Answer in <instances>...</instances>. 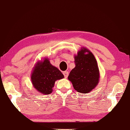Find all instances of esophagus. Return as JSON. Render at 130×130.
<instances>
[{"instance_id":"esophagus-1","label":"esophagus","mask_w":130,"mask_h":130,"mask_svg":"<svg viewBox=\"0 0 130 130\" xmlns=\"http://www.w3.org/2000/svg\"><path fill=\"white\" fill-rule=\"evenodd\" d=\"M63 74L64 76V77H65V78H67L68 75H69V72H68V71H63Z\"/></svg>"}]
</instances>
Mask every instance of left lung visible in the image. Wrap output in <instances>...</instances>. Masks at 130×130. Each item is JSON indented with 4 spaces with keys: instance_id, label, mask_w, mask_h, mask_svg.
Here are the masks:
<instances>
[{
    "instance_id": "left-lung-1",
    "label": "left lung",
    "mask_w": 130,
    "mask_h": 130,
    "mask_svg": "<svg viewBox=\"0 0 130 130\" xmlns=\"http://www.w3.org/2000/svg\"><path fill=\"white\" fill-rule=\"evenodd\" d=\"M85 52L89 53L85 54ZM75 67L70 73L68 78L75 90L87 93L94 89L99 82V73L96 60L90 51L84 48L75 56Z\"/></svg>"
}]
</instances>
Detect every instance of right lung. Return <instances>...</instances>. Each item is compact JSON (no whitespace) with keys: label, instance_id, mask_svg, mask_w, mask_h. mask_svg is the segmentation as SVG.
Wrapping results in <instances>:
<instances>
[{"label":"right lung","instance_id":"add662e5","mask_svg":"<svg viewBox=\"0 0 130 130\" xmlns=\"http://www.w3.org/2000/svg\"><path fill=\"white\" fill-rule=\"evenodd\" d=\"M64 78L61 72L46 59L43 62L38 63L31 75L34 87L40 93L49 95L52 92L55 81Z\"/></svg>","mask_w":130,"mask_h":130}]
</instances>
